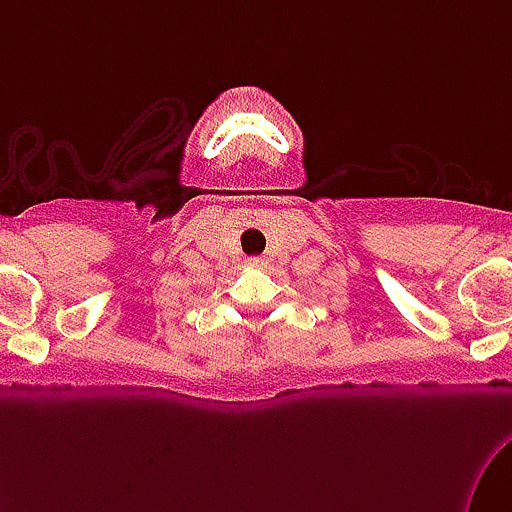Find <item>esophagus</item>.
<instances>
[{
    "label": "esophagus",
    "mask_w": 512,
    "mask_h": 512,
    "mask_svg": "<svg viewBox=\"0 0 512 512\" xmlns=\"http://www.w3.org/2000/svg\"><path fill=\"white\" fill-rule=\"evenodd\" d=\"M249 266L263 268V266H266V261H263V258H249Z\"/></svg>",
    "instance_id": "1"
}]
</instances>
